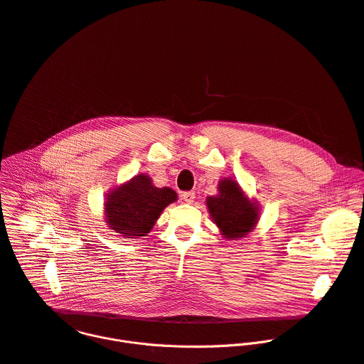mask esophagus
<instances>
[{
	"label": "esophagus",
	"mask_w": 364,
	"mask_h": 364,
	"mask_svg": "<svg viewBox=\"0 0 364 364\" xmlns=\"http://www.w3.org/2000/svg\"><path fill=\"white\" fill-rule=\"evenodd\" d=\"M181 198L186 201V203H193L194 198H196V193L194 191H186L181 194Z\"/></svg>",
	"instance_id": "esophagus-1"
}]
</instances>
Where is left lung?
Segmentation results:
<instances>
[{
    "label": "left lung",
    "mask_w": 364,
    "mask_h": 364,
    "mask_svg": "<svg viewBox=\"0 0 364 364\" xmlns=\"http://www.w3.org/2000/svg\"><path fill=\"white\" fill-rule=\"evenodd\" d=\"M217 194L205 198L211 220L225 240L249 237L260 220V205L247 197L240 184L230 177H223Z\"/></svg>",
    "instance_id": "obj_1"
}]
</instances>
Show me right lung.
I'll return each instance as SVG.
<instances>
[{"label":"right lung","instance_id":"add662e5","mask_svg":"<svg viewBox=\"0 0 364 364\" xmlns=\"http://www.w3.org/2000/svg\"><path fill=\"white\" fill-rule=\"evenodd\" d=\"M170 187H156L149 174H137L132 180L107 193L104 215L108 230L123 238L147 235L163 210L177 201Z\"/></svg>","mask_w":364,"mask_h":364}]
</instances>
